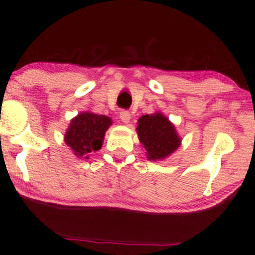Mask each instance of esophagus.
<instances>
[{"mask_svg": "<svg viewBox=\"0 0 255 255\" xmlns=\"http://www.w3.org/2000/svg\"><path fill=\"white\" fill-rule=\"evenodd\" d=\"M120 119H122L123 123H125V124H128L131 120V114L130 112H128V111H122L119 114Z\"/></svg>", "mask_w": 255, "mask_h": 255, "instance_id": "obj_1", "label": "esophagus"}]
</instances>
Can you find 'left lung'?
Here are the masks:
<instances>
[{
  "instance_id": "1",
  "label": "left lung",
  "mask_w": 255,
  "mask_h": 255,
  "mask_svg": "<svg viewBox=\"0 0 255 255\" xmlns=\"http://www.w3.org/2000/svg\"><path fill=\"white\" fill-rule=\"evenodd\" d=\"M136 130L149 160L156 161L167 158L181 145V138L173 124L161 113L142 116Z\"/></svg>"
}]
</instances>
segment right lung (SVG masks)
<instances>
[{"mask_svg": "<svg viewBox=\"0 0 255 255\" xmlns=\"http://www.w3.org/2000/svg\"><path fill=\"white\" fill-rule=\"evenodd\" d=\"M112 124V119L102 114L79 113L71 120L65 133V142L79 158L88 159L91 151L100 150L105 132Z\"/></svg>", "mask_w": 255, "mask_h": 255, "instance_id": "1", "label": "right lung"}]
</instances>
